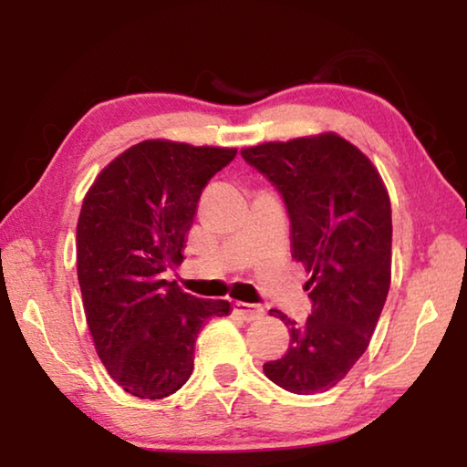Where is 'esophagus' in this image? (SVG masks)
<instances>
[{"label": "esophagus", "mask_w": 467, "mask_h": 467, "mask_svg": "<svg viewBox=\"0 0 467 467\" xmlns=\"http://www.w3.org/2000/svg\"><path fill=\"white\" fill-rule=\"evenodd\" d=\"M233 309L236 315H241L244 321H255L259 317H264L265 309L262 305H253V303H243V300H236L233 303Z\"/></svg>", "instance_id": "obj_1"}]
</instances>
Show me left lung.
Listing matches in <instances>:
<instances>
[{
  "mask_svg": "<svg viewBox=\"0 0 467 467\" xmlns=\"http://www.w3.org/2000/svg\"><path fill=\"white\" fill-rule=\"evenodd\" d=\"M286 205L292 257L311 272L305 323L272 309L290 348L264 370L298 395L327 391L368 348L391 282V203L379 172L350 141L317 138L241 150Z\"/></svg>",
  "mask_w": 467,
  "mask_h": 467,
  "instance_id": "1",
  "label": "left lung"
}]
</instances>
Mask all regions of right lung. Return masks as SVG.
<instances>
[{"label":"right lung","instance_id":"1","mask_svg":"<svg viewBox=\"0 0 467 467\" xmlns=\"http://www.w3.org/2000/svg\"><path fill=\"white\" fill-rule=\"evenodd\" d=\"M234 156V148L146 140L84 197L76 257L86 321L109 375L140 400L181 389L205 319L233 311L228 300L197 298L162 278L183 262L202 189Z\"/></svg>","mask_w":467,"mask_h":467}]
</instances>
